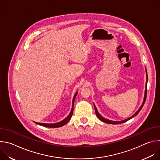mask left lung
Masks as SVG:
<instances>
[{"label":"left lung","instance_id":"left-lung-1","mask_svg":"<svg viewBox=\"0 0 160 160\" xmlns=\"http://www.w3.org/2000/svg\"><path fill=\"white\" fill-rule=\"evenodd\" d=\"M146 88H145V92H144V100H143V102H142V105L141 106V107L139 108V109L135 112V113L134 114V115H132V117H129L128 118L124 120H122V121H112V120L106 119V118H105L104 117H103L102 116H101V115H100V114L99 113V112H98V109H97V108H96V105L94 104V109H95V112H96V116L98 117V118L100 120H101L102 122H104V123H109V124H120V123H124V122H127V121H128V120L132 119L133 117H134L135 116H136L137 115H138V114L139 112V111L141 110V109L142 108V107H143V106H144V102H145V101H146V96H147V83H148V73H147V71H146Z\"/></svg>","mask_w":160,"mask_h":160}]
</instances>
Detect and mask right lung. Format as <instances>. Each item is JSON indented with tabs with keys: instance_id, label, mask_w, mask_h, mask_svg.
I'll return each mask as SVG.
<instances>
[{
	"instance_id": "right-lung-1",
	"label": "right lung",
	"mask_w": 160,
	"mask_h": 160,
	"mask_svg": "<svg viewBox=\"0 0 160 160\" xmlns=\"http://www.w3.org/2000/svg\"><path fill=\"white\" fill-rule=\"evenodd\" d=\"M78 94V92H77L74 96H73V101H72V109H71V111L70 112L69 115H68L67 117H66L64 120H61V122H58V123H38V122H34L36 124H38V125H40L41 126H43V127H49V128H58V127H62L63 125H64L66 123H67L68 122H69L72 117V115H73V104H74V101H75V98L77 96Z\"/></svg>"
}]
</instances>
